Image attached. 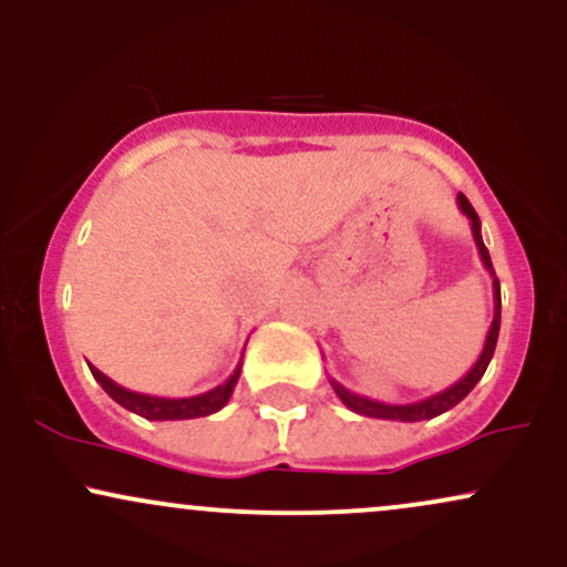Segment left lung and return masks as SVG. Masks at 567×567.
Wrapping results in <instances>:
<instances>
[{"label": "left lung", "instance_id": "8db88e82", "mask_svg": "<svg viewBox=\"0 0 567 567\" xmlns=\"http://www.w3.org/2000/svg\"><path fill=\"white\" fill-rule=\"evenodd\" d=\"M458 207H461V213H464V216L470 218L474 245H477V252H480V258H483V266H485L487 271H491V277H493V322H491V328H487L485 347H483V351H480L477 362H474V365L470 368V373H466L464 379L455 381L453 386L442 389V392L426 396V400L405 402V405H389V402L370 400V396L349 392V389L343 386V383H338L336 379H330V386H333V392L338 394V400H341L349 410H354V413L368 415V419L405 421V424H413V421L437 419V415L445 413V410H451V408L458 405V402L464 400V396L470 394L474 386H477V381L483 379L487 365H491L493 351H496V341H498V328H501V285H498L496 271H493L491 252H487V247L483 243V224H480V216H477V213H474L472 202L466 199L464 194H458Z\"/></svg>", "mask_w": 567, "mask_h": 567}]
</instances>
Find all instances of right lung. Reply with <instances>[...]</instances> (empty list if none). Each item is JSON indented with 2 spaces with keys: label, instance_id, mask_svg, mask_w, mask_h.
<instances>
[{
  "label": "right lung",
  "instance_id": "obj_1",
  "mask_svg": "<svg viewBox=\"0 0 567 567\" xmlns=\"http://www.w3.org/2000/svg\"><path fill=\"white\" fill-rule=\"evenodd\" d=\"M90 373L93 379L101 383L103 392L112 396L114 402H120L122 408H127L130 413L143 415L148 421H186V419H202V415H213L218 413L220 408L229 402V396L237 386L239 373H243V362L234 368V373L226 379L224 383H218L216 389L205 394H194V396H154V394H141V392H130V389L120 386V383L109 379L106 373L90 365Z\"/></svg>",
  "mask_w": 567,
  "mask_h": 567
}]
</instances>
